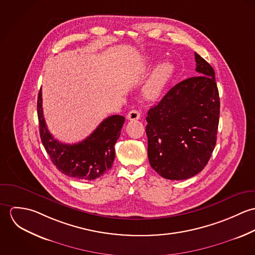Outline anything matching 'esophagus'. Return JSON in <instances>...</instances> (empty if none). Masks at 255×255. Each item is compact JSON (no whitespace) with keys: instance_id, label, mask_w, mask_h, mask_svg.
<instances>
[{"instance_id":"34e87169","label":"esophagus","mask_w":255,"mask_h":255,"mask_svg":"<svg viewBox=\"0 0 255 255\" xmlns=\"http://www.w3.org/2000/svg\"><path fill=\"white\" fill-rule=\"evenodd\" d=\"M128 120L129 121H136V120H139L140 118V113L137 111V110H131L128 116H127Z\"/></svg>"}]
</instances>
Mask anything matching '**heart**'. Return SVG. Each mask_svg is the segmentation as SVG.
I'll list each match as a JSON object with an SVG mask.
<instances>
[{
	"instance_id": "b5f03b06",
	"label": "heart",
	"mask_w": 255,
	"mask_h": 255,
	"mask_svg": "<svg viewBox=\"0 0 255 255\" xmlns=\"http://www.w3.org/2000/svg\"><path fill=\"white\" fill-rule=\"evenodd\" d=\"M154 56H148L144 59L143 65L150 66L154 63ZM174 72L175 68L171 63L162 62L158 64L146 82L144 87V94L146 97L150 99L157 98L173 77Z\"/></svg>"
}]
</instances>
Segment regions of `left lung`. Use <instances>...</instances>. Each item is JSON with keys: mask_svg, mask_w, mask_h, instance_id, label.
I'll return each instance as SVG.
<instances>
[{"mask_svg": "<svg viewBox=\"0 0 255 255\" xmlns=\"http://www.w3.org/2000/svg\"><path fill=\"white\" fill-rule=\"evenodd\" d=\"M194 56L198 75L172 87L146 117L149 163L161 177L173 181L201 172L217 140L215 72L197 53Z\"/></svg>", "mask_w": 255, "mask_h": 255, "instance_id": "left-lung-1", "label": "left lung"}]
</instances>
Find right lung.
<instances>
[{
	"label": "right lung",
	"instance_id": "1",
	"mask_svg": "<svg viewBox=\"0 0 255 255\" xmlns=\"http://www.w3.org/2000/svg\"><path fill=\"white\" fill-rule=\"evenodd\" d=\"M39 132L45 150L57 169L64 175L92 181L106 174L115 160V144L121 135L125 118L114 115L105 119L84 140L66 144L49 132L43 116L41 89L37 100Z\"/></svg>",
	"mask_w": 255,
	"mask_h": 255
}]
</instances>
